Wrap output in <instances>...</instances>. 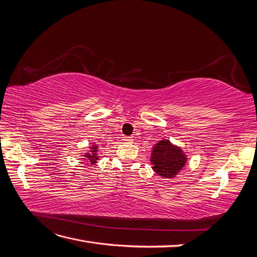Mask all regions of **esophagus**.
Segmentation results:
<instances>
[{
	"label": "esophagus",
	"instance_id": "esophagus-1",
	"mask_svg": "<svg viewBox=\"0 0 257 257\" xmlns=\"http://www.w3.org/2000/svg\"><path fill=\"white\" fill-rule=\"evenodd\" d=\"M123 141L125 143H132V142H133V137H132V136H124Z\"/></svg>",
	"mask_w": 257,
	"mask_h": 257
}]
</instances>
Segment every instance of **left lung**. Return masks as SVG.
I'll return each instance as SVG.
<instances>
[{
	"label": "left lung",
	"instance_id": "8db88e82",
	"mask_svg": "<svg viewBox=\"0 0 257 257\" xmlns=\"http://www.w3.org/2000/svg\"><path fill=\"white\" fill-rule=\"evenodd\" d=\"M152 152V168L159 176L164 178L175 177L185 164V155L168 141H162L155 145Z\"/></svg>",
	"mask_w": 257,
	"mask_h": 257
}]
</instances>
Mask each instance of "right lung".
<instances>
[{
    "label": "right lung",
    "instance_id": "obj_1",
    "mask_svg": "<svg viewBox=\"0 0 257 257\" xmlns=\"http://www.w3.org/2000/svg\"><path fill=\"white\" fill-rule=\"evenodd\" d=\"M96 150H97V147L96 146H94V147L92 148L91 153L85 155V158H87V161H85V162H91L92 164H94V163H96V161L98 160L97 155H96Z\"/></svg>",
    "mask_w": 257,
    "mask_h": 257
}]
</instances>
